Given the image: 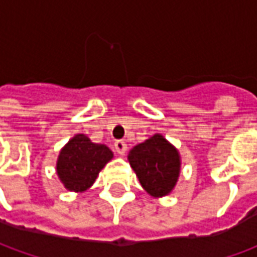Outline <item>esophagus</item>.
Masks as SVG:
<instances>
[{
	"mask_svg": "<svg viewBox=\"0 0 257 257\" xmlns=\"http://www.w3.org/2000/svg\"><path fill=\"white\" fill-rule=\"evenodd\" d=\"M114 149H115V151H117L118 154L123 156V154L126 153V150H128V146H126V143H125L123 140H117V142L114 143Z\"/></svg>",
	"mask_w": 257,
	"mask_h": 257,
	"instance_id": "obj_1",
	"label": "esophagus"
}]
</instances>
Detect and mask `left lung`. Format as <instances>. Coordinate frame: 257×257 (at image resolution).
Here are the masks:
<instances>
[{
	"label": "left lung",
	"instance_id": "left-lung-1",
	"mask_svg": "<svg viewBox=\"0 0 257 257\" xmlns=\"http://www.w3.org/2000/svg\"><path fill=\"white\" fill-rule=\"evenodd\" d=\"M128 161L146 193L161 198L172 193L182 169L179 150L161 134L153 135L129 151Z\"/></svg>",
	"mask_w": 257,
	"mask_h": 257
}]
</instances>
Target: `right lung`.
I'll return each mask as SVG.
<instances>
[{
  "mask_svg": "<svg viewBox=\"0 0 257 257\" xmlns=\"http://www.w3.org/2000/svg\"><path fill=\"white\" fill-rule=\"evenodd\" d=\"M112 157V151L106 145L93 143L86 135L77 134L59 153L56 175L66 190L84 193L95 183Z\"/></svg>",
  "mask_w": 257,
  "mask_h": 257,
  "instance_id": "obj_1",
  "label": "right lung"
}]
</instances>
